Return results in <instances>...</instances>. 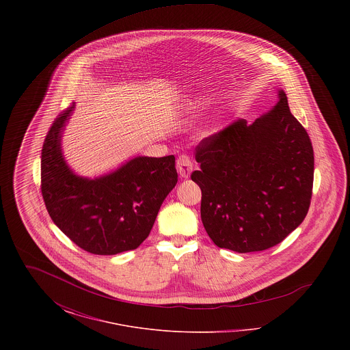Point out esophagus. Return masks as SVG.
<instances>
[{"mask_svg":"<svg viewBox=\"0 0 350 350\" xmlns=\"http://www.w3.org/2000/svg\"><path fill=\"white\" fill-rule=\"evenodd\" d=\"M177 170H178V173H180V176L183 178H189L190 177V173L193 170V163H191L189 156L183 154V156L178 157V160H177Z\"/></svg>","mask_w":350,"mask_h":350,"instance_id":"34e87169","label":"esophagus"}]
</instances>
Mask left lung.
Returning <instances> with one entry per match:
<instances>
[{
    "label": "left lung",
    "mask_w": 350,
    "mask_h": 350,
    "mask_svg": "<svg viewBox=\"0 0 350 350\" xmlns=\"http://www.w3.org/2000/svg\"><path fill=\"white\" fill-rule=\"evenodd\" d=\"M200 217L219 248L260 252L280 244L308 213L314 183L310 136L278 90L252 124L237 119L196 148Z\"/></svg>",
    "instance_id": "left-lung-1"
}]
</instances>
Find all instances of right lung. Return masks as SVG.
<instances>
[{
	"mask_svg": "<svg viewBox=\"0 0 350 350\" xmlns=\"http://www.w3.org/2000/svg\"><path fill=\"white\" fill-rule=\"evenodd\" d=\"M75 103L51 126L42 150V196L52 221L80 248L102 256L136 250L178 181L176 159L137 156L96 178L76 174L62 136Z\"/></svg>",
	"mask_w": 350,
	"mask_h": 350,
	"instance_id": "right-lung-1",
	"label": "right lung"
}]
</instances>
